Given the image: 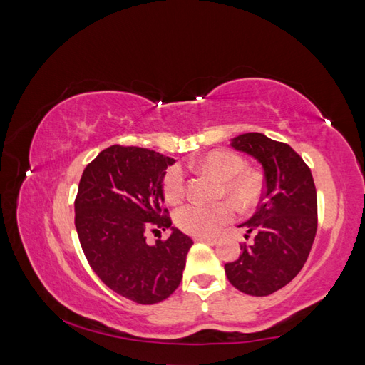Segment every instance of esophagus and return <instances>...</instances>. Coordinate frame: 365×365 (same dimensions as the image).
<instances>
[{
  "instance_id": "34e87169",
  "label": "esophagus",
  "mask_w": 365,
  "mask_h": 365,
  "mask_svg": "<svg viewBox=\"0 0 365 365\" xmlns=\"http://www.w3.org/2000/svg\"><path fill=\"white\" fill-rule=\"evenodd\" d=\"M197 240L205 242V244H209V245H215L218 242L217 237H209V235H202V237H197Z\"/></svg>"
}]
</instances>
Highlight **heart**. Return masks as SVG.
Returning <instances> with one entry per match:
<instances>
[{
  "label": "heart",
  "instance_id": "heart-1",
  "mask_svg": "<svg viewBox=\"0 0 365 365\" xmlns=\"http://www.w3.org/2000/svg\"><path fill=\"white\" fill-rule=\"evenodd\" d=\"M202 173L210 174L221 182L220 192L226 195L240 209H250L262 195V178L245 170V161L230 150H215L192 163ZM163 192L166 201L175 204L185 195V174L182 168H170L163 180ZM234 215L230 201L215 204L190 202L175 212V225L191 235H210L227 223Z\"/></svg>",
  "mask_w": 365,
  "mask_h": 365
}]
</instances>
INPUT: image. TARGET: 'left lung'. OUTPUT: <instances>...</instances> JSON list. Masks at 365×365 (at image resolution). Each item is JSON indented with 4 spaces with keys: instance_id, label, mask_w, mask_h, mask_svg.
<instances>
[{
    "instance_id": "1",
    "label": "left lung",
    "mask_w": 365,
    "mask_h": 365,
    "mask_svg": "<svg viewBox=\"0 0 365 365\" xmlns=\"http://www.w3.org/2000/svg\"><path fill=\"white\" fill-rule=\"evenodd\" d=\"M231 147L252 156L264 170L261 204L239 227L253 244L227 262L225 272L234 288L250 296H269L294 278L309 258L317 234V188L312 170L288 144L261 133L231 139Z\"/></svg>"
}]
</instances>
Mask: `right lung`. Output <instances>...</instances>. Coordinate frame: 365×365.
<instances>
[{
    "label": "right lung",
    "instance_id": "right-lung-1",
    "mask_svg": "<svg viewBox=\"0 0 365 365\" xmlns=\"http://www.w3.org/2000/svg\"><path fill=\"white\" fill-rule=\"evenodd\" d=\"M175 163L140 147L103 150L78 183L76 230L95 274L135 304H158L178 288L192 240L163 215V180ZM164 213L168 210L164 209ZM171 230L168 241L148 246L143 234Z\"/></svg>",
    "mask_w": 365,
    "mask_h": 365
}]
</instances>
